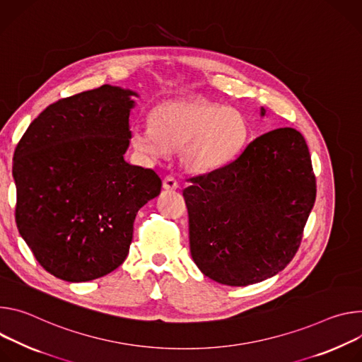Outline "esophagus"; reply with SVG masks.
<instances>
[{
    "label": "esophagus",
    "instance_id": "1",
    "mask_svg": "<svg viewBox=\"0 0 362 362\" xmlns=\"http://www.w3.org/2000/svg\"><path fill=\"white\" fill-rule=\"evenodd\" d=\"M163 187L168 191H173V189H177L178 188V182L177 180L173 177V175H167L163 181Z\"/></svg>",
    "mask_w": 362,
    "mask_h": 362
}]
</instances>
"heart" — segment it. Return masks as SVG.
I'll list each match as a JSON object with an SVG mask.
<instances>
[{"label":"heart","mask_w":362,"mask_h":362,"mask_svg":"<svg viewBox=\"0 0 362 362\" xmlns=\"http://www.w3.org/2000/svg\"><path fill=\"white\" fill-rule=\"evenodd\" d=\"M151 127L132 129L134 148L148 158L181 151V163L194 174H211L228 165L246 146L250 124L245 115L203 100L156 105Z\"/></svg>","instance_id":"obj_1"}]
</instances>
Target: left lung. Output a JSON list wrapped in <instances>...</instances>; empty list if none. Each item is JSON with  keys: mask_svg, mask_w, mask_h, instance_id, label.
Returning <instances> with one entry per match:
<instances>
[{"mask_svg": "<svg viewBox=\"0 0 362 362\" xmlns=\"http://www.w3.org/2000/svg\"><path fill=\"white\" fill-rule=\"evenodd\" d=\"M191 181L182 191L189 252L203 274L221 285L247 286L289 264L316 197L300 132L270 131L231 164Z\"/></svg>", "mask_w": 362, "mask_h": 362, "instance_id": "obj_1", "label": "left lung"}]
</instances>
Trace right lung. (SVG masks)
<instances>
[{
    "label": "right lung",
    "mask_w": 362,
    "mask_h": 362,
    "mask_svg": "<svg viewBox=\"0 0 362 362\" xmlns=\"http://www.w3.org/2000/svg\"><path fill=\"white\" fill-rule=\"evenodd\" d=\"M135 98L103 85L62 99L16 148L18 231L37 262L66 282H89L122 264L138 210L160 192L153 170L125 159Z\"/></svg>",
    "instance_id": "add662e5"
}]
</instances>
